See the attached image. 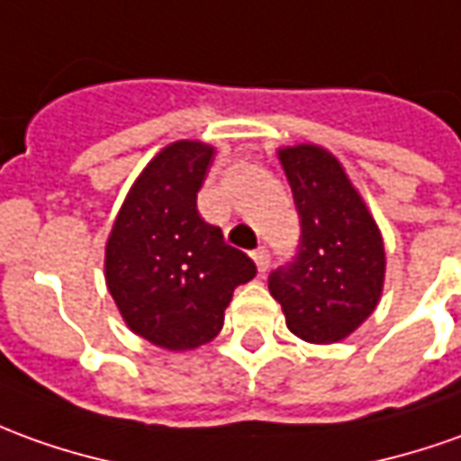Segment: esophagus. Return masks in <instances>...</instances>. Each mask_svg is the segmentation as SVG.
Here are the masks:
<instances>
[{
  "instance_id": "1",
  "label": "esophagus",
  "mask_w": 461,
  "mask_h": 461,
  "mask_svg": "<svg viewBox=\"0 0 461 461\" xmlns=\"http://www.w3.org/2000/svg\"><path fill=\"white\" fill-rule=\"evenodd\" d=\"M253 261H256V266H258V273H266L268 271V263H271V253H268L266 249L253 250Z\"/></svg>"
}]
</instances>
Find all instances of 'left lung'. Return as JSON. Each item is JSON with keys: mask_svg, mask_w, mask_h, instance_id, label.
Instances as JSON below:
<instances>
[{"mask_svg": "<svg viewBox=\"0 0 461 461\" xmlns=\"http://www.w3.org/2000/svg\"><path fill=\"white\" fill-rule=\"evenodd\" d=\"M301 240L294 261L268 278L288 331L309 344H336L369 319L384 288L382 230L344 165L319 145L281 148Z\"/></svg>", "mask_w": 461, "mask_h": 461, "instance_id": "left-lung-1", "label": "left lung"}]
</instances>
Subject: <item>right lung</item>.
<instances>
[{"instance_id": "add662e5", "label": "right lung", "mask_w": 461, "mask_h": 461, "mask_svg": "<svg viewBox=\"0 0 461 461\" xmlns=\"http://www.w3.org/2000/svg\"><path fill=\"white\" fill-rule=\"evenodd\" d=\"M211 158L200 140L158 152L132 183L104 249L107 291L130 331L167 351L215 339L233 291L256 276V263L200 218Z\"/></svg>"}]
</instances>
